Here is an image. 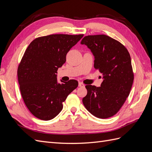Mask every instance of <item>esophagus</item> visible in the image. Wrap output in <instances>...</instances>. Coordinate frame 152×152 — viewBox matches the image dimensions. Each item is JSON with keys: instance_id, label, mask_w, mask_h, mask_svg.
I'll use <instances>...</instances> for the list:
<instances>
[{"instance_id": "1", "label": "esophagus", "mask_w": 152, "mask_h": 152, "mask_svg": "<svg viewBox=\"0 0 152 152\" xmlns=\"http://www.w3.org/2000/svg\"><path fill=\"white\" fill-rule=\"evenodd\" d=\"M79 86L80 87H84L85 86V85L82 83V82H79Z\"/></svg>"}]
</instances>
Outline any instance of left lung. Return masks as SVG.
I'll return each instance as SVG.
<instances>
[{"label":"left lung","mask_w":152,"mask_h":152,"mask_svg":"<svg viewBox=\"0 0 152 152\" xmlns=\"http://www.w3.org/2000/svg\"><path fill=\"white\" fill-rule=\"evenodd\" d=\"M80 44L91 50L94 68L103 79L100 87L86 86L87 94L82 102L94 116L111 117L122 107L131 89L134 73L130 54L121 42L105 35L86 36Z\"/></svg>","instance_id":"8db88e82"}]
</instances>
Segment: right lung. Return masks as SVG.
Wrapping results in <instances>:
<instances>
[{"instance_id": "1", "label": "right lung", "mask_w": 152, "mask_h": 152, "mask_svg": "<svg viewBox=\"0 0 152 152\" xmlns=\"http://www.w3.org/2000/svg\"><path fill=\"white\" fill-rule=\"evenodd\" d=\"M83 34H53L30 44L18 68L22 98L29 111L40 120L49 121L63 109V102L76 89L78 82L58 83L57 71L66 62V54Z\"/></svg>"}]
</instances>
